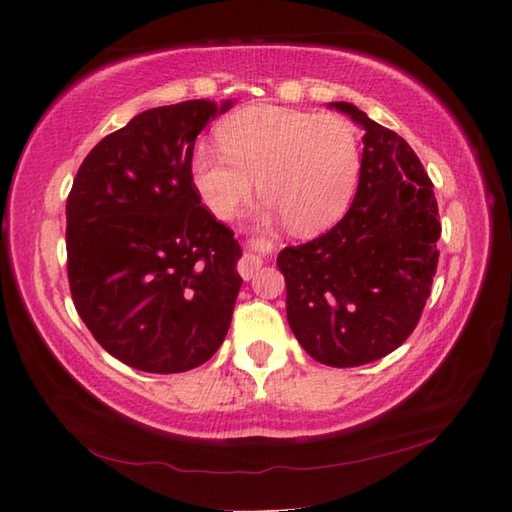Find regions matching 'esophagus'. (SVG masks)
Listing matches in <instances>:
<instances>
[{"instance_id": "esophagus-1", "label": "esophagus", "mask_w": 512, "mask_h": 512, "mask_svg": "<svg viewBox=\"0 0 512 512\" xmlns=\"http://www.w3.org/2000/svg\"><path fill=\"white\" fill-rule=\"evenodd\" d=\"M270 250H273V244H270L268 239H264V237L250 239L248 250L244 253V257L239 259V264H237L239 275H242L244 279H253L257 270L262 268V264H264L262 257L266 253H270Z\"/></svg>"}]
</instances>
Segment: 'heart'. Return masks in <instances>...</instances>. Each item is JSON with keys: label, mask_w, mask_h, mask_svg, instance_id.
<instances>
[{"label": "heart", "mask_w": 512, "mask_h": 512, "mask_svg": "<svg viewBox=\"0 0 512 512\" xmlns=\"http://www.w3.org/2000/svg\"><path fill=\"white\" fill-rule=\"evenodd\" d=\"M217 145L191 151L189 176L217 220L237 213L257 178L264 213L281 215L295 235H319L350 209L361 176V140L343 116L244 107L217 125Z\"/></svg>", "instance_id": "heart-1"}]
</instances>
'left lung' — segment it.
<instances>
[{"instance_id": "1", "label": "left lung", "mask_w": 512, "mask_h": 512, "mask_svg": "<svg viewBox=\"0 0 512 512\" xmlns=\"http://www.w3.org/2000/svg\"><path fill=\"white\" fill-rule=\"evenodd\" d=\"M365 129L358 189L328 233L286 246L292 334L314 361L358 367L394 352L416 330L438 268V202L405 138L352 103H330Z\"/></svg>"}]
</instances>
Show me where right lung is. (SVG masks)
Masks as SVG:
<instances>
[{
    "mask_svg": "<svg viewBox=\"0 0 512 512\" xmlns=\"http://www.w3.org/2000/svg\"><path fill=\"white\" fill-rule=\"evenodd\" d=\"M233 101L154 107L105 136L68 195L74 308L103 350L151 374H178L220 350L242 277L233 231L189 176L195 138Z\"/></svg>",
    "mask_w": 512,
    "mask_h": 512,
    "instance_id": "obj_1",
    "label": "right lung"
}]
</instances>
